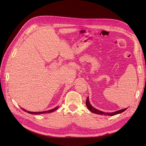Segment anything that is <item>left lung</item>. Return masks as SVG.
<instances>
[{
    "instance_id": "obj_1",
    "label": "left lung",
    "mask_w": 146,
    "mask_h": 146,
    "mask_svg": "<svg viewBox=\"0 0 146 146\" xmlns=\"http://www.w3.org/2000/svg\"><path fill=\"white\" fill-rule=\"evenodd\" d=\"M86 106H87V108H88L92 113H93L97 114H99V115H110V116H113V115H116V114H120V113L123 112L124 111H125V110L127 109V108L119 110H118V111H114V112H112V113H105V112H103V111H100V110H97L96 109L94 108L91 105V103H90V101H89L88 97H87V100H86Z\"/></svg>"
}]
</instances>
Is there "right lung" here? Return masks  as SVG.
<instances>
[{"label":"right lung","mask_w":146,"mask_h":146,"mask_svg":"<svg viewBox=\"0 0 146 146\" xmlns=\"http://www.w3.org/2000/svg\"><path fill=\"white\" fill-rule=\"evenodd\" d=\"M59 108V106H57V107H55V108L52 109H51V110H47V111H40V112H31V111H27L23 108H21L24 111L29 113V114H45V113H52L54 111H55L56 110L58 109V108Z\"/></svg>","instance_id":"obj_1"}]
</instances>
